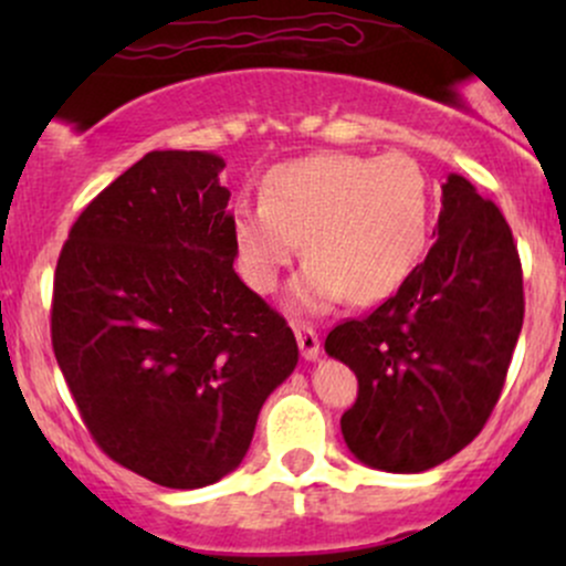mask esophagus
<instances>
[{
    "mask_svg": "<svg viewBox=\"0 0 566 566\" xmlns=\"http://www.w3.org/2000/svg\"><path fill=\"white\" fill-rule=\"evenodd\" d=\"M292 329H295V337H297V346H301V354L303 359L314 361L316 356H319V335H316V329L311 327V324H303V322H295L292 324Z\"/></svg>",
    "mask_w": 566,
    "mask_h": 566,
    "instance_id": "esophagus-1",
    "label": "esophagus"
}]
</instances>
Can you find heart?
<instances>
[{
	"instance_id": "heart-1",
	"label": "heart",
	"mask_w": 566,
	"mask_h": 566,
	"mask_svg": "<svg viewBox=\"0 0 566 566\" xmlns=\"http://www.w3.org/2000/svg\"><path fill=\"white\" fill-rule=\"evenodd\" d=\"M431 193L405 154L361 157L324 151L265 172L261 205L233 207L231 239L247 287L269 295L297 250L311 258L292 290L301 308L319 311L350 295L378 303L394 295L423 258Z\"/></svg>"
}]
</instances>
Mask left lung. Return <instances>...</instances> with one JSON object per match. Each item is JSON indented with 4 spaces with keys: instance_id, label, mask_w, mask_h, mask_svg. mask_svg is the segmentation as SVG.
Wrapping results in <instances>:
<instances>
[{
    "instance_id": "1",
    "label": "left lung",
    "mask_w": 566,
    "mask_h": 566,
    "mask_svg": "<svg viewBox=\"0 0 566 566\" xmlns=\"http://www.w3.org/2000/svg\"><path fill=\"white\" fill-rule=\"evenodd\" d=\"M441 193L426 261L373 314L324 340L359 380L340 431L369 469L420 473L471 444L522 333V261L503 212L463 175H447Z\"/></svg>"
}]
</instances>
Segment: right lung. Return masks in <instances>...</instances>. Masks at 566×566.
Returning a JSON list of instances; mask_svg holds the SVG:
<instances>
[{
    "label": "right lung",
    "mask_w": 566,
    "mask_h": 566,
    "mask_svg": "<svg viewBox=\"0 0 566 566\" xmlns=\"http://www.w3.org/2000/svg\"><path fill=\"white\" fill-rule=\"evenodd\" d=\"M223 167L207 151L146 154L84 207L53 282V350L84 426L170 490L237 469L297 365L284 316L233 271Z\"/></svg>",
    "instance_id": "1"
}]
</instances>
